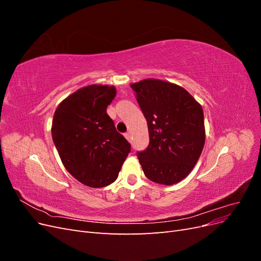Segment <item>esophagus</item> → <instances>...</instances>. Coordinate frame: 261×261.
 I'll return each mask as SVG.
<instances>
[{
	"mask_svg": "<svg viewBox=\"0 0 261 261\" xmlns=\"http://www.w3.org/2000/svg\"><path fill=\"white\" fill-rule=\"evenodd\" d=\"M124 136H125V138H126V139H127L128 141H130V133H126Z\"/></svg>",
	"mask_w": 261,
	"mask_h": 261,
	"instance_id": "34e87169",
	"label": "esophagus"
}]
</instances>
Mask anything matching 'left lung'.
<instances>
[{
    "mask_svg": "<svg viewBox=\"0 0 261 261\" xmlns=\"http://www.w3.org/2000/svg\"><path fill=\"white\" fill-rule=\"evenodd\" d=\"M130 87L148 124L149 146L137 153L145 175L158 184H176L192 172L203 149L202 108L170 82L148 78Z\"/></svg>",
    "mask_w": 261,
    "mask_h": 261,
    "instance_id": "1",
    "label": "left lung"
}]
</instances>
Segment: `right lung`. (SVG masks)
Returning a JSON list of instances; mask_svg holds the SVG:
<instances>
[{"label": "right lung", "instance_id": "add662e5", "mask_svg": "<svg viewBox=\"0 0 261 261\" xmlns=\"http://www.w3.org/2000/svg\"><path fill=\"white\" fill-rule=\"evenodd\" d=\"M115 96L114 86H86L63 100L53 115L51 133L62 163L86 186L112 184L130 151L107 113Z\"/></svg>", "mask_w": 261, "mask_h": 261}]
</instances>
